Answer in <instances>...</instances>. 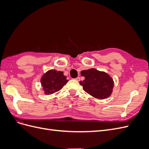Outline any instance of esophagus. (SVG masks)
<instances>
[{
  "label": "esophagus",
  "mask_w": 149,
  "mask_h": 149,
  "mask_svg": "<svg viewBox=\"0 0 149 149\" xmlns=\"http://www.w3.org/2000/svg\"><path fill=\"white\" fill-rule=\"evenodd\" d=\"M74 79H75L76 81H80V78H79V77H77L76 78H75Z\"/></svg>",
  "instance_id": "obj_1"
}]
</instances>
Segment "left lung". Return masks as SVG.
<instances>
[{"label": "left lung", "mask_w": 149, "mask_h": 149, "mask_svg": "<svg viewBox=\"0 0 149 149\" xmlns=\"http://www.w3.org/2000/svg\"><path fill=\"white\" fill-rule=\"evenodd\" d=\"M81 75L85 78L79 82L85 92L100 100L107 98L111 95L114 81L107 73L91 68L81 71Z\"/></svg>", "instance_id": "1"}]
</instances>
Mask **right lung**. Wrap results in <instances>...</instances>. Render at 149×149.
Listing matches in <instances>:
<instances>
[{
  "instance_id": "right-lung-1",
  "label": "right lung",
  "mask_w": 149,
  "mask_h": 149,
  "mask_svg": "<svg viewBox=\"0 0 149 149\" xmlns=\"http://www.w3.org/2000/svg\"><path fill=\"white\" fill-rule=\"evenodd\" d=\"M42 86L45 94H52L60 91L68 82L63 72L50 70L45 73L40 79Z\"/></svg>"
}]
</instances>
